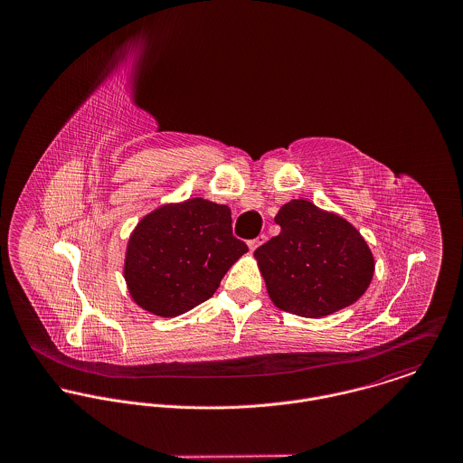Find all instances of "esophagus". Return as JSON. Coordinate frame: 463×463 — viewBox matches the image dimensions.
Listing matches in <instances>:
<instances>
[{"label": "esophagus", "mask_w": 463, "mask_h": 463, "mask_svg": "<svg viewBox=\"0 0 463 463\" xmlns=\"http://www.w3.org/2000/svg\"><path fill=\"white\" fill-rule=\"evenodd\" d=\"M264 241H266V236H264V234L257 236L256 240H250V241H249V249H250V252H254V250L259 249Z\"/></svg>", "instance_id": "34e87169"}]
</instances>
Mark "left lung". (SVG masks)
<instances>
[{
    "label": "left lung",
    "instance_id": "obj_1",
    "mask_svg": "<svg viewBox=\"0 0 463 463\" xmlns=\"http://www.w3.org/2000/svg\"><path fill=\"white\" fill-rule=\"evenodd\" d=\"M280 234L254 252L271 302L304 317H323L367 291L374 257L343 216L295 199L275 216Z\"/></svg>",
    "mask_w": 463,
    "mask_h": 463
}]
</instances>
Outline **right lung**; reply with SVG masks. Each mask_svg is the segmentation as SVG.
Wrapping results in <instances>:
<instances>
[{
	"label": "right lung",
	"instance_id": "obj_1",
	"mask_svg": "<svg viewBox=\"0 0 463 463\" xmlns=\"http://www.w3.org/2000/svg\"><path fill=\"white\" fill-rule=\"evenodd\" d=\"M231 207L203 197L147 213L133 229L124 279L138 307L175 317L206 302L229 268L249 252L232 236Z\"/></svg>",
	"mask_w": 463,
	"mask_h": 463
}]
</instances>
